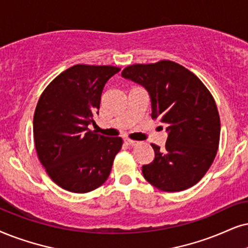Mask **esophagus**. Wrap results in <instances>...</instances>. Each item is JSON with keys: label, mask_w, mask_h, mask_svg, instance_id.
<instances>
[{"label": "esophagus", "mask_w": 248, "mask_h": 248, "mask_svg": "<svg viewBox=\"0 0 248 248\" xmlns=\"http://www.w3.org/2000/svg\"><path fill=\"white\" fill-rule=\"evenodd\" d=\"M124 143L128 144V145H130V146H135V145H137V143L139 142H136V140H129V139H126L124 140Z\"/></svg>", "instance_id": "esophagus-1"}]
</instances>
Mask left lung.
I'll list each match as a JSON object with an SVG mask.
<instances>
[{"instance_id": "8db88e82", "label": "left lung", "mask_w": 248, "mask_h": 248, "mask_svg": "<svg viewBox=\"0 0 248 248\" xmlns=\"http://www.w3.org/2000/svg\"><path fill=\"white\" fill-rule=\"evenodd\" d=\"M121 75L146 88L151 117L168 131L165 150L151 144L155 160L142 167L144 178L165 192L193 186L207 173L220 143L221 122L214 97L196 74L166 59L129 65Z\"/></svg>"}]
</instances>
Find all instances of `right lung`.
I'll use <instances>...</instances> for the list:
<instances>
[{
  "mask_svg": "<svg viewBox=\"0 0 248 248\" xmlns=\"http://www.w3.org/2000/svg\"><path fill=\"white\" fill-rule=\"evenodd\" d=\"M120 71L111 65H74L50 82L37 102L34 143L46 174L75 193L97 189L108 180L121 137L88 129L98 113L103 88Z\"/></svg>",
  "mask_w": 248,
  "mask_h": 248,
  "instance_id": "1",
  "label": "right lung"
}]
</instances>
